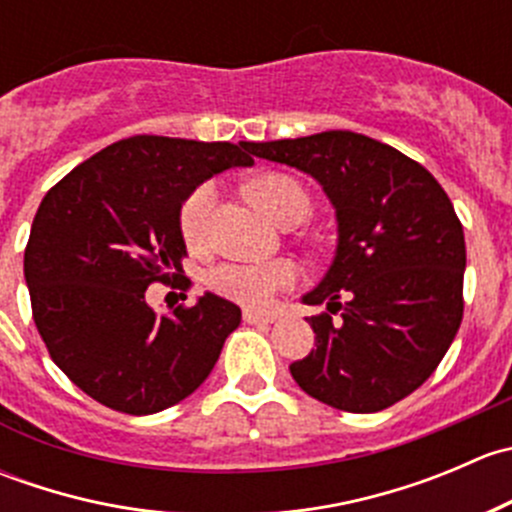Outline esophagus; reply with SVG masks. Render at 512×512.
Here are the masks:
<instances>
[{
  "label": "esophagus",
  "mask_w": 512,
  "mask_h": 512,
  "mask_svg": "<svg viewBox=\"0 0 512 512\" xmlns=\"http://www.w3.org/2000/svg\"><path fill=\"white\" fill-rule=\"evenodd\" d=\"M242 317H245L247 324H270V322H275L277 314L275 312H257V309H245V314H242Z\"/></svg>",
  "instance_id": "1"
}]
</instances>
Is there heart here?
Listing matches in <instances>:
<instances>
[{"label":"heart","instance_id":"heart-1","mask_svg":"<svg viewBox=\"0 0 512 512\" xmlns=\"http://www.w3.org/2000/svg\"><path fill=\"white\" fill-rule=\"evenodd\" d=\"M252 203L265 210L277 223H289L309 213V198L302 185L285 173H265L247 185ZM213 183H203L185 198L180 208V232L190 247L205 245L210 232V218L215 208ZM297 267L287 260L272 262H225L215 267L208 277V285L232 302L247 304V307H267L277 292L292 287L297 280Z\"/></svg>","mask_w":512,"mask_h":512}]
</instances>
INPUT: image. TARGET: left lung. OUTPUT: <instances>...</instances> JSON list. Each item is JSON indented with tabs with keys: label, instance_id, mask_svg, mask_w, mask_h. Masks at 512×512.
Listing matches in <instances>:
<instances>
[{
	"label": "left lung",
	"instance_id": "left-lung-1",
	"mask_svg": "<svg viewBox=\"0 0 512 512\" xmlns=\"http://www.w3.org/2000/svg\"><path fill=\"white\" fill-rule=\"evenodd\" d=\"M245 148L312 175L337 210L334 260L304 294L329 312L307 319L317 349L289 366L294 381L349 414L389 409L436 371L461 327L466 240L451 198L421 163L361 133Z\"/></svg>",
	"mask_w": 512,
	"mask_h": 512
}]
</instances>
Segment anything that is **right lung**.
Here are the masks:
<instances>
[{
  "label": "right lung",
  "mask_w": 512,
  "mask_h": 512,
  "mask_svg": "<svg viewBox=\"0 0 512 512\" xmlns=\"http://www.w3.org/2000/svg\"><path fill=\"white\" fill-rule=\"evenodd\" d=\"M245 151L227 141L123 138L41 200L24 250L34 324L54 364L98 404L156 414L213 371L240 307L208 292L158 317L146 289L183 272L185 198L215 173L255 163Z\"/></svg>",
  "instance_id": "right-lung-1"
}]
</instances>
